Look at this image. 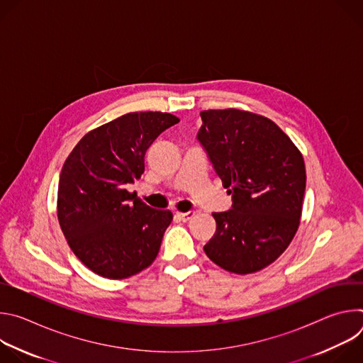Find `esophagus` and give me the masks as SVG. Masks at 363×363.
Instances as JSON below:
<instances>
[{
    "mask_svg": "<svg viewBox=\"0 0 363 363\" xmlns=\"http://www.w3.org/2000/svg\"><path fill=\"white\" fill-rule=\"evenodd\" d=\"M195 216V211H188V213H177L175 214V217L177 218H179L181 221H184V223H186V221H189L192 217Z\"/></svg>",
    "mask_w": 363,
    "mask_h": 363,
    "instance_id": "obj_1",
    "label": "esophagus"
}]
</instances>
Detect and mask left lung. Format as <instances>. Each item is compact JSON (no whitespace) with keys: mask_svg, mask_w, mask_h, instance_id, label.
Instances as JSON below:
<instances>
[{"mask_svg":"<svg viewBox=\"0 0 363 363\" xmlns=\"http://www.w3.org/2000/svg\"><path fill=\"white\" fill-rule=\"evenodd\" d=\"M196 139L233 195L214 213V237L203 245L221 269L250 274L270 266L291 242L301 217L306 168L300 150L270 119L238 109L203 111Z\"/></svg>","mask_w":363,"mask_h":363,"instance_id":"8db88e82","label":"left lung"}]
</instances>
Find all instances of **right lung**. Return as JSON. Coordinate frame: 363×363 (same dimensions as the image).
Listing matches in <instances>:
<instances>
[{
	"instance_id": "obj_1",
	"label": "right lung",
	"mask_w": 363,
	"mask_h": 363,
	"mask_svg": "<svg viewBox=\"0 0 363 363\" xmlns=\"http://www.w3.org/2000/svg\"><path fill=\"white\" fill-rule=\"evenodd\" d=\"M179 119L133 112L86 133L67 157L59 181L57 217L79 260L93 273L121 280L157 258L169 210H155L126 186L145 171V153Z\"/></svg>"
}]
</instances>
